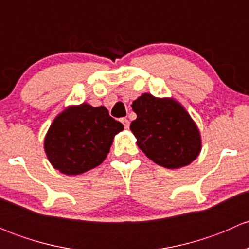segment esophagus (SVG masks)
<instances>
[{"label": "esophagus", "instance_id": "obj_1", "mask_svg": "<svg viewBox=\"0 0 249 249\" xmlns=\"http://www.w3.org/2000/svg\"><path fill=\"white\" fill-rule=\"evenodd\" d=\"M122 123H123V125H124L125 129H129L130 123H129V120L126 119V118H123V119H122Z\"/></svg>", "mask_w": 249, "mask_h": 249}]
</instances>
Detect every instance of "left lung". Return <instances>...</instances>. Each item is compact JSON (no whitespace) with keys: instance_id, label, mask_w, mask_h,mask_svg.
<instances>
[{"instance_id":"8db88e82","label":"left lung","mask_w":249,"mask_h":249,"mask_svg":"<svg viewBox=\"0 0 249 249\" xmlns=\"http://www.w3.org/2000/svg\"><path fill=\"white\" fill-rule=\"evenodd\" d=\"M137 118L130 130L152 161L166 169L192 164L202 148L201 134L188 110L173 97L144 92L132 102Z\"/></svg>"}]
</instances>
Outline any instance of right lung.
Here are the masks:
<instances>
[{"label":"right lung","mask_w":249,"mask_h":249,"mask_svg":"<svg viewBox=\"0 0 249 249\" xmlns=\"http://www.w3.org/2000/svg\"><path fill=\"white\" fill-rule=\"evenodd\" d=\"M124 130L105 106L83 102L67 106L54 118L44 137V152L55 170L77 176L99 166L115 135Z\"/></svg>","instance_id":"obj_1"}]
</instances>
